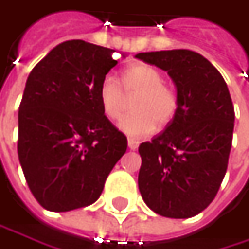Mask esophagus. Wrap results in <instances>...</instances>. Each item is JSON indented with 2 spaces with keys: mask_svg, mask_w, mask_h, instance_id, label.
Masks as SVG:
<instances>
[{
  "mask_svg": "<svg viewBox=\"0 0 249 249\" xmlns=\"http://www.w3.org/2000/svg\"><path fill=\"white\" fill-rule=\"evenodd\" d=\"M140 145V142L137 141V140H134V138H128V147L129 149H137Z\"/></svg>",
  "mask_w": 249,
  "mask_h": 249,
  "instance_id": "1",
  "label": "esophagus"
}]
</instances>
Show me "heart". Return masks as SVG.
Instances as JSON below:
<instances>
[{
	"mask_svg": "<svg viewBox=\"0 0 249 249\" xmlns=\"http://www.w3.org/2000/svg\"><path fill=\"white\" fill-rule=\"evenodd\" d=\"M134 97L132 112L120 121V129L134 138L151 135L157 124L170 125L179 111V95L164 82L162 72L149 64H135L123 71L120 81L105 77L98 88L104 115L117 121L123 117L126 97Z\"/></svg>",
	"mask_w": 249,
	"mask_h": 249,
	"instance_id": "obj_1",
	"label": "heart"
}]
</instances>
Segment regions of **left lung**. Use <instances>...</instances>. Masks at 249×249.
<instances>
[{
	"label": "left lung",
	"mask_w": 249,
	"mask_h": 249,
	"mask_svg": "<svg viewBox=\"0 0 249 249\" xmlns=\"http://www.w3.org/2000/svg\"><path fill=\"white\" fill-rule=\"evenodd\" d=\"M137 58L165 70L179 95L175 120L138 148L140 192L158 215L191 218L214 201L228 168L235 120L228 87L214 65L194 51Z\"/></svg>",
	"instance_id": "8db88e82"
}]
</instances>
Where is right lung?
<instances>
[{
  "label": "right lung",
  "instance_id": "obj_1",
  "mask_svg": "<svg viewBox=\"0 0 249 249\" xmlns=\"http://www.w3.org/2000/svg\"><path fill=\"white\" fill-rule=\"evenodd\" d=\"M114 50L71 39L30 72L18 111V158L34 198L48 211L94 204L126 151V137L102 112L101 81Z\"/></svg>",
  "mask_w": 249,
  "mask_h": 249
}]
</instances>
